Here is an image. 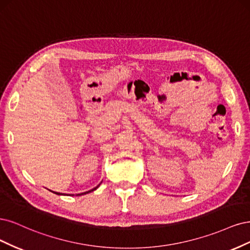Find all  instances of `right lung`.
<instances>
[{
	"instance_id": "1",
	"label": "right lung",
	"mask_w": 250,
	"mask_h": 250,
	"mask_svg": "<svg viewBox=\"0 0 250 250\" xmlns=\"http://www.w3.org/2000/svg\"><path fill=\"white\" fill-rule=\"evenodd\" d=\"M100 187V185H98V186H96L95 188H93V189H91V190H89V191H87V192H84V193H80V194H77V195H84V194H87V193H90V192H92V191H94V190H96ZM51 191V190H50ZM53 193H55V194H57V195H62V193H59V192H55V191H52Z\"/></svg>"
}]
</instances>
